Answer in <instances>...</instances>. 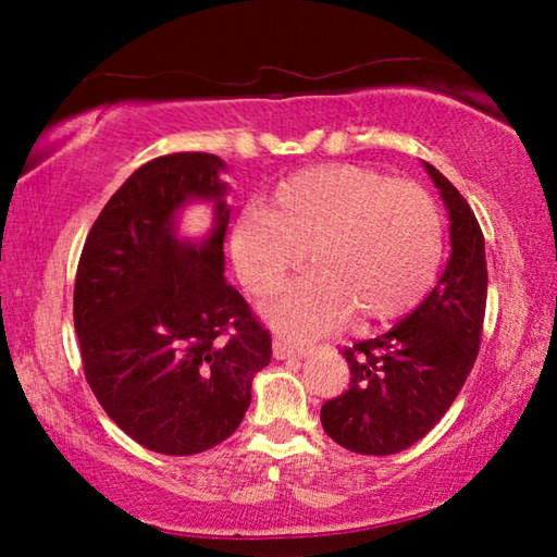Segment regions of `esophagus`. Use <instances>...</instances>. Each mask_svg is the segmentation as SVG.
I'll use <instances>...</instances> for the list:
<instances>
[{
    "label": "esophagus",
    "instance_id": "esophagus-1",
    "mask_svg": "<svg viewBox=\"0 0 557 557\" xmlns=\"http://www.w3.org/2000/svg\"><path fill=\"white\" fill-rule=\"evenodd\" d=\"M311 355V347L296 345V342H288L284 337L273 339V357L276 360H294V357H307Z\"/></svg>",
    "mask_w": 557,
    "mask_h": 557
}]
</instances>
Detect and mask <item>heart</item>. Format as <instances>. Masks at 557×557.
<instances>
[{"instance_id":"heart-1","label":"heart","mask_w":557,"mask_h":557,"mask_svg":"<svg viewBox=\"0 0 557 557\" xmlns=\"http://www.w3.org/2000/svg\"><path fill=\"white\" fill-rule=\"evenodd\" d=\"M238 276L258 299L276 296L301 265L311 271L265 311L288 337H319L352 319L357 332L423 301L444 256V220L410 182L360 164H322L281 182L265 210L248 208L231 231Z\"/></svg>"}]
</instances>
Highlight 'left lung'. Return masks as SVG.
I'll use <instances>...</instances> for the list:
<instances>
[{
  "instance_id": "obj_1",
  "label": "left lung",
  "mask_w": 557,
  "mask_h": 557,
  "mask_svg": "<svg viewBox=\"0 0 557 557\" xmlns=\"http://www.w3.org/2000/svg\"><path fill=\"white\" fill-rule=\"evenodd\" d=\"M448 212L451 256L438 284L375 339L342 349L349 391L322 406L326 436L355 454L387 456L436 425L474 368L486 309L484 235L469 202L423 162Z\"/></svg>"
}]
</instances>
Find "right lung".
Wrapping results in <instances>:
<instances>
[{
  "mask_svg": "<svg viewBox=\"0 0 557 557\" xmlns=\"http://www.w3.org/2000/svg\"><path fill=\"white\" fill-rule=\"evenodd\" d=\"M225 162L205 151L151 159L90 227L75 273L73 322L83 370L106 413L136 444L189 456L238 429L271 337L225 281L231 220ZM205 201L213 227L178 233L181 210Z\"/></svg>",
  "mask_w": 557,
  "mask_h": 557,
  "instance_id": "1",
  "label": "right lung"
}]
</instances>
